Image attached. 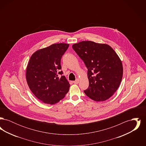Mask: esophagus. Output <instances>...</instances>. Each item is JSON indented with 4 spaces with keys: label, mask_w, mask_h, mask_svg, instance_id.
<instances>
[{
    "label": "esophagus",
    "mask_w": 146,
    "mask_h": 146,
    "mask_svg": "<svg viewBox=\"0 0 146 146\" xmlns=\"http://www.w3.org/2000/svg\"><path fill=\"white\" fill-rule=\"evenodd\" d=\"M78 82H79V81H78V80L77 79L76 80H75V81H73V83L75 84H78Z\"/></svg>",
    "instance_id": "34e87169"
}]
</instances>
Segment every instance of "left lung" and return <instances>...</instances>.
<instances>
[{"label":"left lung","instance_id":"obj_1","mask_svg":"<svg viewBox=\"0 0 146 146\" xmlns=\"http://www.w3.org/2000/svg\"><path fill=\"white\" fill-rule=\"evenodd\" d=\"M72 48L88 68V88L84 91L91 99L104 101L111 97L121 83L123 69L118 55L111 47L104 44L83 41Z\"/></svg>","mask_w":146,"mask_h":146}]
</instances>
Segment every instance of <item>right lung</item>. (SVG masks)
Listing matches in <instances>:
<instances>
[{
	"instance_id": "1",
	"label": "right lung",
	"mask_w": 146,
	"mask_h": 146,
	"mask_svg": "<svg viewBox=\"0 0 146 146\" xmlns=\"http://www.w3.org/2000/svg\"><path fill=\"white\" fill-rule=\"evenodd\" d=\"M69 45L54 44L36 51L30 58L27 82L33 94L45 104H55L69 91L70 84L61 71V59Z\"/></svg>"
}]
</instances>
